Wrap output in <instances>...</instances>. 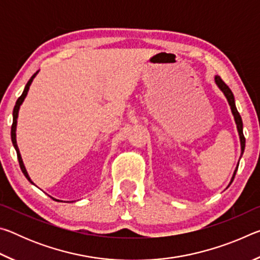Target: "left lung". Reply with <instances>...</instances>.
Instances as JSON below:
<instances>
[{
    "mask_svg": "<svg viewBox=\"0 0 260 260\" xmlns=\"http://www.w3.org/2000/svg\"><path fill=\"white\" fill-rule=\"evenodd\" d=\"M214 82H215V85L218 86L219 89L222 91L223 95H225L227 102H228V104H230V107H231L232 114H233V116H234V120H235V124H236L237 133H239V138H240L241 157H242V155H243V152H244V148H245V139H244V135H243V122H242V118H241L240 113H239V111H237V109H236L234 95H233L232 90L230 89V88H228V86L226 85V83L221 80V78H220L219 76H215L214 77ZM241 157H240V159H241ZM239 162H237V166H236V169L234 171V173H233V177H232L231 182H230V184H228V186H231V183L233 182V180H234V178H235L237 167H239Z\"/></svg>",
    "mask_w": 260,
    "mask_h": 260,
    "instance_id": "obj_1",
    "label": "left lung"
}]
</instances>
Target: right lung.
Instances as JSON below:
<instances>
[{
    "label": "right lung",
    "instance_id": "1",
    "mask_svg": "<svg viewBox=\"0 0 260 260\" xmlns=\"http://www.w3.org/2000/svg\"><path fill=\"white\" fill-rule=\"evenodd\" d=\"M39 73V71H37L35 72L33 76H32V78L29 79L28 80V82L26 83V86H25V89H24V91H23V94H21V96L20 98L17 100V102H16V105H15V108H14V113H12V117H14V121H12V126H11V141H12V144H14V147H15V149H16V151H17V156H18V160H19V165H20V169H21V171H23V173H24V175L26 177V179L28 180V181L32 183V184H34V182L32 181V180H30V178H29V175H28V173H27V171H26V167H25V165H24V161H23V158H21V155H20V151H19V148H18V146H17V140H16V131H17V119H18V113H19V109H20V105L23 104V102L25 101V99H26V96H27V93H28V90H29V86L32 85V82H33V80H34V78L37 77V74ZM51 197V196H50ZM52 200H56V199H54V197H51ZM57 202H59V200H56Z\"/></svg>",
    "mask_w": 260,
    "mask_h": 260
}]
</instances>
